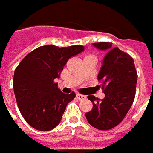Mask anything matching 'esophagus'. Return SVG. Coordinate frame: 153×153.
<instances>
[{
	"label": "esophagus",
	"instance_id": "obj_1",
	"mask_svg": "<svg viewBox=\"0 0 153 153\" xmlns=\"http://www.w3.org/2000/svg\"><path fill=\"white\" fill-rule=\"evenodd\" d=\"M76 97L79 100H84V99H86V96H85V95H81V94H79V93L77 94Z\"/></svg>",
	"mask_w": 153,
	"mask_h": 153
}]
</instances>
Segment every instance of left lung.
Segmentation results:
<instances>
[{"label":"left lung","mask_w":153,"mask_h":153,"mask_svg":"<svg viewBox=\"0 0 153 153\" xmlns=\"http://www.w3.org/2000/svg\"><path fill=\"white\" fill-rule=\"evenodd\" d=\"M111 44L94 43L97 48L109 50L97 76L105 97L100 100L88 96L93 108L85 114L88 123L99 130H109L119 125L129 111L136 96L137 73L134 60L119 48H112Z\"/></svg>","instance_id":"8db88e82"}]
</instances>
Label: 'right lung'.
<instances>
[{"label":"right lung","mask_w":153,"mask_h":153,"mask_svg":"<svg viewBox=\"0 0 153 153\" xmlns=\"http://www.w3.org/2000/svg\"><path fill=\"white\" fill-rule=\"evenodd\" d=\"M84 50L82 45L41 46L16 66L13 88L18 109L25 121L40 131L55 128L75 93L64 94L55 82L67 61Z\"/></svg>","instance_id":"right-lung-1"}]
</instances>
